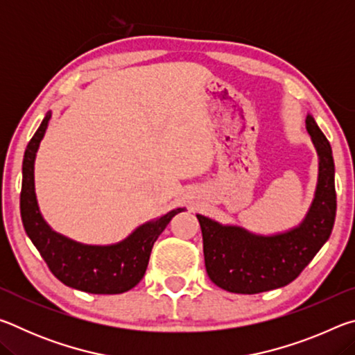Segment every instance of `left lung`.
Masks as SVG:
<instances>
[{"label":"left lung","mask_w":355,"mask_h":355,"mask_svg":"<svg viewBox=\"0 0 355 355\" xmlns=\"http://www.w3.org/2000/svg\"><path fill=\"white\" fill-rule=\"evenodd\" d=\"M305 123L320 156V177L302 224L280 235L260 236L197 214L207 274L222 290L257 294L291 284L332 233L336 213L332 147L313 117L307 116Z\"/></svg>","instance_id":"obj_1"}]
</instances>
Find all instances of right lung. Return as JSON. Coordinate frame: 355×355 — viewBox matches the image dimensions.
I'll list each match as a JSON object with an SVG mask.
<instances>
[{
  "instance_id": "obj_1",
  "label": "right lung",
  "mask_w": 355,
  "mask_h": 355,
  "mask_svg": "<svg viewBox=\"0 0 355 355\" xmlns=\"http://www.w3.org/2000/svg\"><path fill=\"white\" fill-rule=\"evenodd\" d=\"M51 114L42 120L23 158L20 214L26 235L58 280L75 290L92 294H120L131 290L146 274L150 252L166 225L183 208L141 225L122 243L86 245L53 232L39 211L34 192V159Z\"/></svg>"
}]
</instances>
